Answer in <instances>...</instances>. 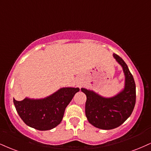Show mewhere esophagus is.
<instances>
[{
	"mask_svg": "<svg viewBox=\"0 0 151 151\" xmlns=\"http://www.w3.org/2000/svg\"><path fill=\"white\" fill-rule=\"evenodd\" d=\"M81 80H77V81H76V84L77 85V86H80L81 85Z\"/></svg>",
	"mask_w": 151,
	"mask_h": 151,
	"instance_id": "1",
	"label": "esophagus"
}]
</instances>
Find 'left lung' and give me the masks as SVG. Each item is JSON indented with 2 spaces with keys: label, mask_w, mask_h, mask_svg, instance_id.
Here are the masks:
<instances>
[{
  "label": "left lung",
  "mask_w": 151,
  "mask_h": 151,
  "mask_svg": "<svg viewBox=\"0 0 151 151\" xmlns=\"http://www.w3.org/2000/svg\"><path fill=\"white\" fill-rule=\"evenodd\" d=\"M121 65L125 77L124 87L117 95L103 97L92 90L81 88L86 96L85 112L88 122L96 128L109 130L118 127L129 117L136 103V84L127 65L117 54H113Z\"/></svg>",
  "instance_id": "obj_1"
}]
</instances>
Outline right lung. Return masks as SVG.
Returning <instances> with one entry per match:
<instances>
[{"mask_svg":"<svg viewBox=\"0 0 151 151\" xmlns=\"http://www.w3.org/2000/svg\"><path fill=\"white\" fill-rule=\"evenodd\" d=\"M79 88L63 87L43 99L25 98L13 103L18 115L27 126L40 131L55 128L62 122L66 107Z\"/></svg>","mask_w":151,"mask_h":151,"instance_id":"obj_1","label":"right lung"}]
</instances>
